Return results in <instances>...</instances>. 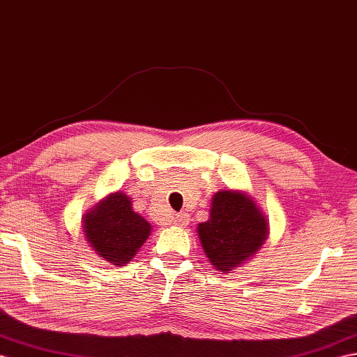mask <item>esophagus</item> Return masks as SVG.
I'll use <instances>...</instances> for the list:
<instances>
[{
  "instance_id": "esophagus-1",
  "label": "esophagus",
  "mask_w": 357,
  "mask_h": 357,
  "mask_svg": "<svg viewBox=\"0 0 357 357\" xmlns=\"http://www.w3.org/2000/svg\"><path fill=\"white\" fill-rule=\"evenodd\" d=\"M187 225H188V214H185V213L178 214L176 218H175V226L185 227Z\"/></svg>"
}]
</instances>
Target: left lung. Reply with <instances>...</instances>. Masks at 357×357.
I'll return each instance as SVG.
<instances>
[{
    "instance_id": "8db88e82",
    "label": "left lung",
    "mask_w": 357,
    "mask_h": 357,
    "mask_svg": "<svg viewBox=\"0 0 357 357\" xmlns=\"http://www.w3.org/2000/svg\"><path fill=\"white\" fill-rule=\"evenodd\" d=\"M270 234L267 215L243 190H220L213 196L209 218L197 225L200 245L218 271L241 267L266 244Z\"/></svg>"
}]
</instances>
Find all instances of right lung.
<instances>
[{"label": "right lung", "instance_id": "obj_1", "mask_svg": "<svg viewBox=\"0 0 357 357\" xmlns=\"http://www.w3.org/2000/svg\"><path fill=\"white\" fill-rule=\"evenodd\" d=\"M84 240L99 258L126 266L149 238L151 223L134 211L131 197L114 191L83 215Z\"/></svg>", "mask_w": 357, "mask_h": 357}]
</instances>
